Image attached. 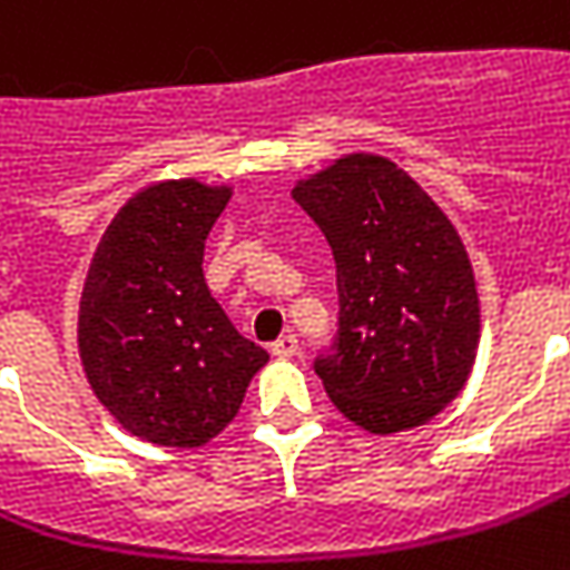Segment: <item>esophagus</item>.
I'll return each mask as SVG.
<instances>
[{"label": "esophagus", "instance_id": "obj_1", "mask_svg": "<svg viewBox=\"0 0 570 570\" xmlns=\"http://www.w3.org/2000/svg\"><path fill=\"white\" fill-rule=\"evenodd\" d=\"M296 352H299V338H296L293 332L281 335V338L271 345V354H274V357H293Z\"/></svg>", "mask_w": 570, "mask_h": 570}]
</instances>
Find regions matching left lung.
Here are the masks:
<instances>
[{
  "label": "left lung",
  "instance_id": "8db88e82",
  "mask_svg": "<svg viewBox=\"0 0 570 570\" xmlns=\"http://www.w3.org/2000/svg\"><path fill=\"white\" fill-rule=\"evenodd\" d=\"M293 199L335 257L338 332L313 364L332 403L377 435L439 416L481 338L474 271L449 216L377 154L335 160Z\"/></svg>",
  "mask_w": 570,
  "mask_h": 570
}]
</instances>
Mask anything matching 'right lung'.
Segmentation results:
<instances>
[{"mask_svg":"<svg viewBox=\"0 0 570 570\" xmlns=\"http://www.w3.org/2000/svg\"><path fill=\"white\" fill-rule=\"evenodd\" d=\"M228 186L167 180L135 193L92 254L80 299V357L96 400L131 435L199 449L238 416L267 364L203 277L206 235Z\"/></svg>","mask_w":570,"mask_h":570,"instance_id":"right-lung-1","label":"right lung"}]
</instances>
